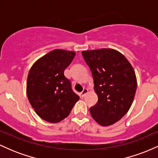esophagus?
Instances as JSON below:
<instances>
[{
  "label": "esophagus",
  "instance_id": "obj_1",
  "mask_svg": "<svg viewBox=\"0 0 158 158\" xmlns=\"http://www.w3.org/2000/svg\"><path fill=\"white\" fill-rule=\"evenodd\" d=\"M88 90L86 89V88H84L82 91H81V93L80 94V97H84L87 94H88Z\"/></svg>",
  "mask_w": 158,
  "mask_h": 158
}]
</instances>
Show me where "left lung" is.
Instances as JSON below:
<instances>
[{
	"instance_id": "left-lung-1",
	"label": "left lung",
	"mask_w": 158,
	"mask_h": 158,
	"mask_svg": "<svg viewBox=\"0 0 158 158\" xmlns=\"http://www.w3.org/2000/svg\"><path fill=\"white\" fill-rule=\"evenodd\" d=\"M93 76L98 96L90 108L91 117L102 126L119 121L128 111L137 90L135 72L128 59L114 49L81 52Z\"/></svg>"
}]
</instances>
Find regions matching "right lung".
<instances>
[{
  "mask_svg": "<svg viewBox=\"0 0 158 158\" xmlns=\"http://www.w3.org/2000/svg\"><path fill=\"white\" fill-rule=\"evenodd\" d=\"M75 55L73 51L53 50L38 59L29 71V102L35 113L47 122L56 123L66 118L79 99L64 75Z\"/></svg>",
  "mask_w": 158,
  "mask_h": 158,
  "instance_id": "right-lung-1",
  "label": "right lung"
}]
</instances>
